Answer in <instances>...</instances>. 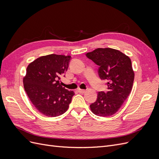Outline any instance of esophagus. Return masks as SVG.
<instances>
[{
  "label": "esophagus",
  "instance_id": "esophagus-1",
  "mask_svg": "<svg viewBox=\"0 0 159 159\" xmlns=\"http://www.w3.org/2000/svg\"><path fill=\"white\" fill-rule=\"evenodd\" d=\"M78 92H79L80 93H84L85 92V90L79 89H78Z\"/></svg>",
  "mask_w": 159,
  "mask_h": 159
}]
</instances>
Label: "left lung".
<instances>
[{
	"mask_svg": "<svg viewBox=\"0 0 159 159\" xmlns=\"http://www.w3.org/2000/svg\"><path fill=\"white\" fill-rule=\"evenodd\" d=\"M85 56L99 66V76L107 81L108 89L106 93L98 92L97 100L90 105L91 111L100 117L111 116L121 107L131 91L134 74L131 59L109 48L95 49Z\"/></svg>",
	"mask_w": 159,
	"mask_h": 159,
	"instance_id": "8db88e82",
	"label": "left lung"
}]
</instances>
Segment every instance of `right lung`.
Segmentation results:
<instances>
[{"instance_id":"add662e5","label":"right lung","mask_w":159,"mask_h":159,"mask_svg":"<svg viewBox=\"0 0 159 159\" xmlns=\"http://www.w3.org/2000/svg\"><path fill=\"white\" fill-rule=\"evenodd\" d=\"M71 56L50 54L41 56L28 66L23 79L24 88L36 109L48 117L64 114L74 95L60 85L65 76Z\"/></svg>"}]
</instances>
